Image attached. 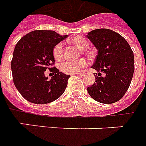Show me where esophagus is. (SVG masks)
<instances>
[{"mask_svg":"<svg viewBox=\"0 0 146 146\" xmlns=\"http://www.w3.org/2000/svg\"><path fill=\"white\" fill-rule=\"evenodd\" d=\"M76 74V75H78V76H83V74H84V73H75V74Z\"/></svg>","mask_w":146,"mask_h":146,"instance_id":"34e87169","label":"esophagus"}]
</instances>
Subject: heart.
Returning a JSON list of instances; mask_svg holds the SVG:
<instances>
[{
    "instance_id": "obj_1",
    "label": "heart",
    "mask_w": 146,
    "mask_h": 146,
    "mask_svg": "<svg viewBox=\"0 0 146 146\" xmlns=\"http://www.w3.org/2000/svg\"><path fill=\"white\" fill-rule=\"evenodd\" d=\"M70 42L79 49H85L88 45L87 40L82 36H75L70 39ZM53 55L56 61H61L63 58V44H57L53 49ZM85 59H78L76 61H69L63 62L60 65V69L62 72L66 74H75L79 72L86 65Z\"/></svg>"
}]
</instances>
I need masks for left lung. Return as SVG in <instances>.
<instances>
[{
  "instance_id": "left-lung-1",
  "label": "left lung",
  "mask_w": 146,
  "mask_h": 146,
  "mask_svg": "<svg viewBox=\"0 0 146 146\" xmlns=\"http://www.w3.org/2000/svg\"><path fill=\"white\" fill-rule=\"evenodd\" d=\"M98 50L92 68L97 71L95 82L88 87L89 95L103 104L120 100L129 88L134 73V54L126 40L106 28L95 29L86 35ZM105 73L102 76L100 73Z\"/></svg>"
}]
</instances>
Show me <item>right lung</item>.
Instances as JSON below:
<instances>
[{"label": "right lung", "mask_w": 146, "mask_h": 146, "mask_svg": "<svg viewBox=\"0 0 146 146\" xmlns=\"http://www.w3.org/2000/svg\"><path fill=\"white\" fill-rule=\"evenodd\" d=\"M67 37L54 31L36 30L17 43L11 61L13 82L27 101L38 105L48 104L64 93L70 75L51 67L55 61L54 46ZM47 69L54 74L50 80L44 74Z\"/></svg>", "instance_id": "obj_1"}]
</instances>
